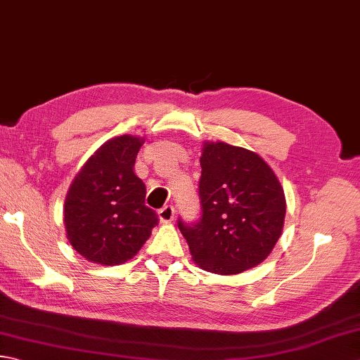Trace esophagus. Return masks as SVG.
<instances>
[{
  "instance_id": "obj_1",
  "label": "esophagus",
  "mask_w": 360,
  "mask_h": 360,
  "mask_svg": "<svg viewBox=\"0 0 360 360\" xmlns=\"http://www.w3.org/2000/svg\"><path fill=\"white\" fill-rule=\"evenodd\" d=\"M158 213H159V219H160V223H170V221H173V219H174V213H176V210H174L173 205H165V207L160 209Z\"/></svg>"
}]
</instances>
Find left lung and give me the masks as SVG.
Here are the masks:
<instances>
[{
  "instance_id": "1",
  "label": "left lung",
  "mask_w": 360,
  "mask_h": 360,
  "mask_svg": "<svg viewBox=\"0 0 360 360\" xmlns=\"http://www.w3.org/2000/svg\"><path fill=\"white\" fill-rule=\"evenodd\" d=\"M200 160V219H178L190 254L209 272L250 269L281 235L286 200L280 181L257 153L226 142H205Z\"/></svg>"
}]
</instances>
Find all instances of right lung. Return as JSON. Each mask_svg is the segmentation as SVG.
<instances>
[{
	"instance_id": "add662e5",
	"label": "right lung",
	"mask_w": 360,
	"mask_h": 360,
	"mask_svg": "<svg viewBox=\"0 0 360 360\" xmlns=\"http://www.w3.org/2000/svg\"><path fill=\"white\" fill-rule=\"evenodd\" d=\"M142 143L128 134L105 142L82 167L66 195L68 240L89 262L125 263L159 223L158 213L145 205L147 188L134 173Z\"/></svg>"
}]
</instances>
